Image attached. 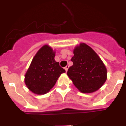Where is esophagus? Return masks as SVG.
<instances>
[{"mask_svg":"<svg viewBox=\"0 0 126 126\" xmlns=\"http://www.w3.org/2000/svg\"><path fill=\"white\" fill-rule=\"evenodd\" d=\"M68 68H69V65H66V66L65 67H64V69L65 70V71H67V70H68Z\"/></svg>","mask_w":126,"mask_h":126,"instance_id":"1","label":"esophagus"}]
</instances>
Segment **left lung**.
<instances>
[{"label":"left lung","instance_id":"obj_1","mask_svg":"<svg viewBox=\"0 0 126 126\" xmlns=\"http://www.w3.org/2000/svg\"><path fill=\"white\" fill-rule=\"evenodd\" d=\"M71 59L73 65L67 76L81 93H90L100 88L107 78V68L92 48L84 43L77 45Z\"/></svg>","mask_w":126,"mask_h":126}]
</instances>
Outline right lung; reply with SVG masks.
<instances>
[{"label":"right lung","instance_id":"right-lung-1","mask_svg":"<svg viewBox=\"0 0 126 126\" xmlns=\"http://www.w3.org/2000/svg\"><path fill=\"white\" fill-rule=\"evenodd\" d=\"M55 52L48 45H43L33 57L26 73L24 83L36 94H44L54 86L65 71L54 59Z\"/></svg>","mask_w":126,"mask_h":126}]
</instances>
